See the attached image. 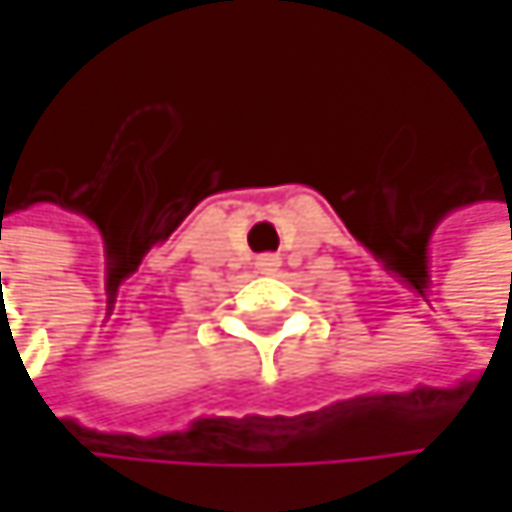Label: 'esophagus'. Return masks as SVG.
<instances>
[{"instance_id":"obj_1","label":"esophagus","mask_w":512,"mask_h":512,"mask_svg":"<svg viewBox=\"0 0 512 512\" xmlns=\"http://www.w3.org/2000/svg\"><path fill=\"white\" fill-rule=\"evenodd\" d=\"M257 272H263V275H269V272H275L278 266H281V257L278 255H260L255 260Z\"/></svg>"}]
</instances>
